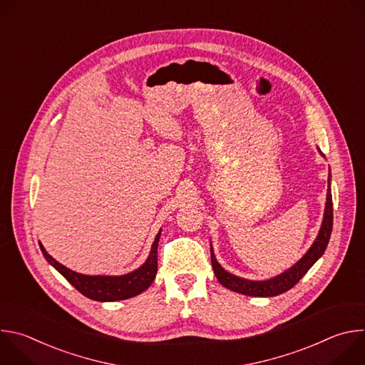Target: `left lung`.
<instances>
[{
	"instance_id": "left-lung-1",
	"label": "left lung",
	"mask_w": 365,
	"mask_h": 365,
	"mask_svg": "<svg viewBox=\"0 0 365 365\" xmlns=\"http://www.w3.org/2000/svg\"><path fill=\"white\" fill-rule=\"evenodd\" d=\"M331 178L332 176H331V170H329L327 203H325V212H324L321 230H319L314 244L310 245V248L304 252V255L299 259L296 264H293L290 269L280 273L279 276L267 279V280H248V279H242L240 276H235V274L227 272L218 263V259L214 254L212 244H211V262H212V269H214V273H215L218 282L224 287H227L232 292H237V293H241L245 296H255V297H273V296H277V294H282V293L290 290L309 272V269L322 257V254L325 252L327 245L329 242L331 232H332V220H334Z\"/></svg>"
}]
</instances>
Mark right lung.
<instances>
[{
	"mask_svg": "<svg viewBox=\"0 0 365 365\" xmlns=\"http://www.w3.org/2000/svg\"><path fill=\"white\" fill-rule=\"evenodd\" d=\"M162 230L155 235L150 254L143 266L137 270L130 272L123 276H88L76 273L47 254L41 242H38L40 250L50 266H53L76 290L83 296L96 302H117L134 297L150 287L158 274V245L160 240Z\"/></svg>",
	"mask_w": 365,
	"mask_h": 365,
	"instance_id": "add662e5",
	"label": "right lung"
}]
</instances>
